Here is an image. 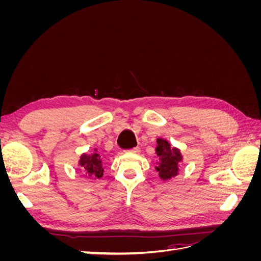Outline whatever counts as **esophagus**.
<instances>
[{
  "label": "esophagus",
  "instance_id": "esophagus-1",
  "mask_svg": "<svg viewBox=\"0 0 261 261\" xmlns=\"http://www.w3.org/2000/svg\"><path fill=\"white\" fill-rule=\"evenodd\" d=\"M139 148L138 147H135V148H133V149H130V150H128L129 152H132V153H138L139 152Z\"/></svg>",
  "mask_w": 261,
  "mask_h": 261
}]
</instances>
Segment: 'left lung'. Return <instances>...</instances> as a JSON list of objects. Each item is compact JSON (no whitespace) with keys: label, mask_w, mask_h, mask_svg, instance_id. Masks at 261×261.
<instances>
[{"label":"left lung","mask_w":261,"mask_h":261,"mask_svg":"<svg viewBox=\"0 0 261 261\" xmlns=\"http://www.w3.org/2000/svg\"><path fill=\"white\" fill-rule=\"evenodd\" d=\"M155 153L159 156V162H156L155 171L159 173L162 180H170L178 174L179 163L183 161L180 150L176 147H171L168 140L163 138L156 139Z\"/></svg>","instance_id":"left-lung-1"}]
</instances>
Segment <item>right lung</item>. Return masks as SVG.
Masks as SVG:
<instances>
[{
  "label": "right lung",
  "instance_id": "right-lung-1",
  "mask_svg": "<svg viewBox=\"0 0 261 261\" xmlns=\"http://www.w3.org/2000/svg\"><path fill=\"white\" fill-rule=\"evenodd\" d=\"M78 164L85 172L86 176L88 178H100L103 175V168H102V158L94 149L92 153H83L80 158Z\"/></svg>",
  "mask_w": 261,
  "mask_h": 261
}]
</instances>
